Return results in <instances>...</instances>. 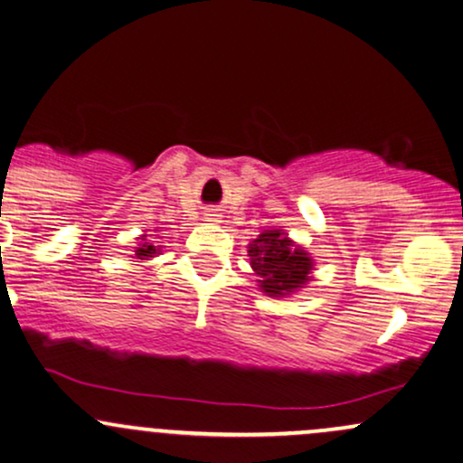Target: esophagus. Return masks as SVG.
<instances>
[{
	"mask_svg": "<svg viewBox=\"0 0 463 463\" xmlns=\"http://www.w3.org/2000/svg\"><path fill=\"white\" fill-rule=\"evenodd\" d=\"M210 216H214V214H210Z\"/></svg>",
	"mask_w": 463,
	"mask_h": 463,
	"instance_id": "obj_1",
	"label": "esophagus"
}]
</instances>
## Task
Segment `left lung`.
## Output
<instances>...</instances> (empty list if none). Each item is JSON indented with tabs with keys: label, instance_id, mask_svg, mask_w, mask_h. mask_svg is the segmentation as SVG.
<instances>
[{
	"label": "left lung",
	"instance_id": "left-lung-1",
	"mask_svg": "<svg viewBox=\"0 0 463 463\" xmlns=\"http://www.w3.org/2000/svg\"><path fill=\"white\" fill-rule=\"evenodd\" d=\"M247 251L260 290L266 297H290L312 281L317 266L312 255L284 230H264L249 242Z\"/></svg>",
	"mask_w": 463,
	"mask_h": 463
}]
</instances>
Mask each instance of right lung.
I'll return each instance as SVG.
<instances>
[{"label":"right lung","mask_w":463,"mask_h":463,"mask_svg":"<svg viewBox=\"0 0 463 463\" xmlns=\"http://www.w3.org/2000/svg\"><path fill=\"white\" fill-rule=\"evenodd\" d=\"M156 255H160V247H156L154 241L151 238H146V233L138 238V244L134 247V258L138 260H151L156 258Z\"/></svg>","instance_id":"1"}]
</instances>
